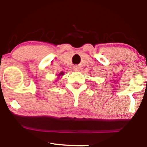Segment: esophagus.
Returning <instances> with one entry per match:
<instances>
[{"instance_id": "34e87169", "label": "esophagus", "mask_w": 147, "mask_h": 147, "mask_svg": "<svg viewBox=\"0 0 147 147\" xmlns=\"http://www.w3.org/2000/svg\"><path fill=\"white\" fill-rule=\"evenodd\" d=\"M80 67L78 66H75L74 67V70L76 71H80Z\"/></svg>"}]
</instances>
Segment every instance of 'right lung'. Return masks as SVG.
I'll list each match as a JSON object with an SVG mask.
<instances>
[{
    "instance_id": "add662e5",
    "label": "right lung",
    "mask_w": 147,
    "mask_h": 147,
    "mask_svg": "<svg viewBox=\"0 0 147 147\" xmlns=\"http://www.w3.org/2000/svg\"><path fill=\"white\" fill-rule=\"evenodd\" d=\"M60 75H63V73H60Z\"/></svg>"
}]
</instances>
